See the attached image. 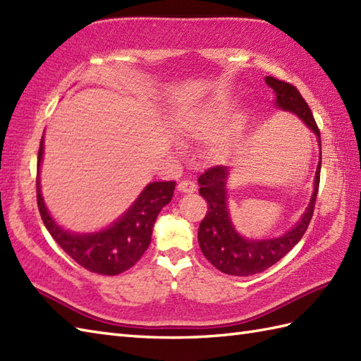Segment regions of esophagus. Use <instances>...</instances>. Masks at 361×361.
Instances as JSON below:
<instances>
[{
    "instance_id": "34e87169",
    "label": "esophagus",
    "mask_w": 361,
    "mask_h": 361,
    "mask_svg": "<svg viewBox=\"0 0 361 361\" xmlns=\"http://www.w3.org/2000/svg\"><path fill=\"white\" fill-rule=\"evenodd\" d=\"M178 190L180 191V193H195L196 191V183L191 182V180H182L179 182L178 185Z\"/></svg>"
}]
</instances>
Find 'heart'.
Returning <instances> with one entry per match:
<instances>
[{
	"label": "heart",
	"mask_w": 361,
	"mask_h": 361,
	"mask_svg": "<svg viewBox=\"0 0 361 361\" xmlns=\"http://www.w3.org/2000/svg\"><path fill=\"white\" fill-rule=\"evenodd\" d=\"M231 109L233 100L228 97H213L197 103L176 117V133L180 139L208 140V157L214 162H227L235 154L245 126L244 113H236L226 126H222Z\"/></svg>",
	"instance_id": "heart-1"
}]
</instances>
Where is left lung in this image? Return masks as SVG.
I'll use <instances>...</instances> for the list:
<instances>
[{
    "instance_id": "8db88e82",
    "label": "left lung",
    "mask_w": 361,
    "mask_h": 361,
    "mask_svg": "<svg viewBox=\"0 0 361 361\" xmlns=\"http://www.w3.org/2000/svg\"><path fill=\"white\" fill-rule=\"evenodd\" d=\"M266 83L276 95L275 108L301 118L304 125L317 135L318 147L322 151V137H319L318 126L310 108L301 97L298 90L274 77H266ZM319 171H322V153H319L317 165L310 202L301 214V218L286 233L264 239L243 236L231 221L227 191V182L230 178L228 166H213L199 176L197 182L201 185L199 195L207 199L208 202V212L197 231L199 247H201L205 258L222 274L233 276L261 274V271L276 264L300 243L302 235L306 233L312 214H314L319 185Z\"/></svg>"
}]
</instances>
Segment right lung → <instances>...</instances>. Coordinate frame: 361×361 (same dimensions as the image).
Returning <instances> with one entry per match:
<instances>
[{
  "mask_svg": "<svg viewBox=\"0 0 361 361\" xmlns=\"http://www.w3.org/2000/svg\"><path fill=\"white\" fill-rule=\"evenodd\" d=\"M44 137H42L37 164V202L46 228L63 250L86 270L114 276L131 269L151 243L153 227L160 210L171 202L176 182H149L128 210L105 228L80 233L63 228L54 219L42 195Z\"/></svg>",
  "mask_w": 361,
  "mask_h": 361,
  "instance_id": "obj_1",
  "label": "right lung"
}]
</instances>
